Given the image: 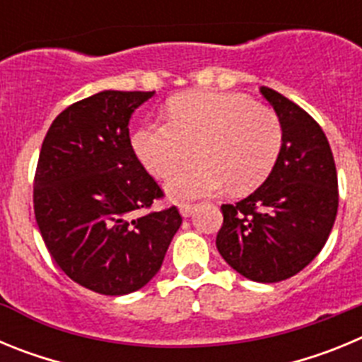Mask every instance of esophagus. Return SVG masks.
Returning <instances> with one entry per match:
<instances>
[{"instance_id": "34e87169", "label": "esophagus", "mask_w": 362, "mask_h": 362, "mask_svg": "<svg viewBox=\"0 0 362 362\" xmlns=\"http://www.w3.org/2000/svg\"><path fill=\"white\" fill-rule=\"evenodd\" d=\"M194 210H196V204L187 203V204H181V206H179V214H181L183 217H190Z\"/></svg>"}]
</instances>
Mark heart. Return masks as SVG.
Segmentation results:
<instances>
[{"mask_svg": "<svg viewBox=\"0 0 362 362\" xmlns=\"http://www.w3.org/2000/svg\"><path fill=\"white\" fill-rule=\"evenodd\" d=\"M168 121L137 130L132 148L156 177H166L188 156L196 161L166 181L174 201L212 196L228 187L248 194L270 175L283 145V127L274 110L232 92H185L168 105Z\"/></svg>", "mask_w": 362, "mask_h": 362, "instance_id": "heart-1", "label": "heart"}]
</instances>
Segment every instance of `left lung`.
Returning a JSON list of instances; mask_svg holds the SVG:
<instances>
[{
    "label": "left lung",
    "mask_w": 362,
    "mask_h": 362,
    "mask_svg": "<svg viewBox=\"0 0 362 362\" xmlns=\"http://www.w3.org/2000/svg\"><path fill=\"white\" fill-rule=\"evenodd\" d=\"M259 92L283 127L279 158L257 190L221 206L216 246L246 279L277 283L322 250L337 216V172L321 127L279 92L268 86Z\"/></svg>",
    "instance_id": "left-lung-1"
}]
</instances>
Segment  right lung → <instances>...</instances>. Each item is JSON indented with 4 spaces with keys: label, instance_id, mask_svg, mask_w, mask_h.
Instances as JSON below:
<instances>
[{
    "label": "right lung",
    "instance_id": "right-lung-1",
    "mask_svg": "<svg viewBox=\"0 0 362 362\" xmlns=\"http://www.w3.org/2000/svg\"><path fill=\"white\" fill-rule=\"evenodd\" d=\"M156 92L103 90L70 105L45 136L34 214L57 267L85 288L127 296L159 272L181 216L132 217L163 196L130 145L136 108Z\"/></svg>",
    "mask_w": 362,
    "mask_h": 362
}]
</instances>
